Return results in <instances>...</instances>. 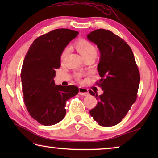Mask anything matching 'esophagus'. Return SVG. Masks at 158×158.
I'll return each instance as SVG.
<instances>
[{
	"label": "esophagus",
	"instance_id": "1",
	"mask_svg": "<svg viewBox=\"0 0 158 158\" xmlns=\"http://www.w3.org/2000/svg\"><path fill=\"white\" fill-rule=\"evenodd\" d=\"M79 95H84V96H87L89 95V90H88V89H85V88H83V87H79Z\"/></svg>",
	"mask_w": 158,
	"mask_h": 158
}]
</instances>
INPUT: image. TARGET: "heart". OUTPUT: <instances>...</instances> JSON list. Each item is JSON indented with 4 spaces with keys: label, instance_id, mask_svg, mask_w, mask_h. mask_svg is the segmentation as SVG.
<instances>
[{
    "label": "heart",
    "instance_id": "b5f03b06",
    "mask_svg": "<svg viewBox=\"0 0 158 158\" xmlns=\"http://www.w3.org/2000/svg\"><path fill=\"white\" fill-rule=\"evenodd\" d=\"M76 48L78 50L80 54L81 55V56L84 58L89 56H96V55H97V49H96V47L89 41L85 40H79L76 42ZM68 52V47L65 48V49L63 51V52L61 53L60 56L61 60H65Z\"/></svg>",
    "mask_w": 158,
    "mask_h": 158
}]
</instances>
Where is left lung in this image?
I'll return each mask as SVG.
<instances>
[{
	"label": "left lung",
	"mask_w": 158,
	"mask_h": 158,
	"mask_svg": "<svg viewBox=\"0 0 158 158\" xmlns=\"http://www.w3.org/2000/svg\"><path fill=\"white\" fill-rule=\"evenodd\" d=\"M100 52L98 70L102 79L98 84L103 90L95 96L98 104L90 114L101 126L118 124L136 101L140 75L129 45L111 31L98 29L87 35Z\"/></svg>",
	"instance_id": "8db88e82"
}]
</instances>
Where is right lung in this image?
Listing matches in <instances>:
<instances>
[{
    "instance_id": "obj_1",
    "label": "right lung",
    "mask_w": 158,
    "mask_h": 158,
    "mask_svg": "<svg viewBox=\"0 0 158 158\" xmlns=\"http://www.w3.org/2000/svg\"><path fill=\"white\" fill-rule=\"evenodd\" d=\"M77 31L56 29L35 40L26 53L21 73L25 105L31 117L43 125H53L64 118L66 102L79 93L76 85H56V69L60 56Z\"/></svg>"
}]
</instances>
